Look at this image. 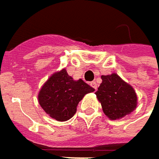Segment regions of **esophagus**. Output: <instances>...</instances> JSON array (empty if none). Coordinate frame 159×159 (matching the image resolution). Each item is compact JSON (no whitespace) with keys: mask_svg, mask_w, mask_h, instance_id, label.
<instances>
[{"mask_svg":"<svg viewBox=\"0 0 159 159\" xmlns=\"http://www.w3.org/2000/svg\"><path fill=\"white\" fill-rule=\"evenodd\" d=\"M91 86L94 88L95 90H97V87H98V84H97V83L95 82V81H93V82H91Z\"/></svg>","mask_w":159,"mask_h":159,"instance_id":"1","label":"esophagus"}]
</instances>
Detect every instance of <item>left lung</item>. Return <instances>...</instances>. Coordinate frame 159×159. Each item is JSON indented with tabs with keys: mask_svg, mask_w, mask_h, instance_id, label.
<instances>
[{
	"mask_svg": "<svg viewBox=\"0 0 159 159\" xmlns=\"http://www.w3.org/2000/svg\"><path fill=\"white\" fill-rule=\"evenodd\" d=\"M101 79L102 83L95 94L109 119H120L134 110L137 95L133 87L115 73L101 75Z\"/></svg>",
	"mask_w": 159,
	"mask_h": 159,
	"instance_id": "obj_1",
	"label": "left lung"
}]
</instances>
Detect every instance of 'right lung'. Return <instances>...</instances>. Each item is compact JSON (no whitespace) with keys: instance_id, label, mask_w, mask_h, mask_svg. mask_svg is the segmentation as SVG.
<instances>
[{"instance_id":"1","label":"right lung","mask_w":159,"mask_h":159,"mask_svg":"<svg viewBox=\"0 0 159 159\" xmlns=\"http://www.w3.org/2000/svg\"><path fill=\"white\" fill-rule=\"evenodd\" d=\"M94 92L82 79L74 80L66 69L54 73L41 88L38 101L47 114L57 121L70 119L76 112L79 101Z\"/></svg>"}]
</instances>
